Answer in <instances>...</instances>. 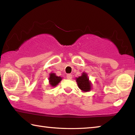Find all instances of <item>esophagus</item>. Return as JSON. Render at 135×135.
<instances>
[{"label":"esophagus","instance_id":"1","mask_svg":"<svg viewBox=\"0 0 135 135\" xmlns=\"http://www.w3.org/2000/svg\"><path fill=\"white\" fill-rule=\"evenodd\" d=\"M67 78L68 79H72V75L71 74H68L67 75Z\"/></svg>","mask_w":135,"mask_h":135}]
</instances>
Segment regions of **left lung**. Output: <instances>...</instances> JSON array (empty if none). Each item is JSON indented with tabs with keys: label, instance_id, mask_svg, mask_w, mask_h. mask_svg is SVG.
<instances>
[{
	"label": "left lung",
	"instance_id": "obj_1",
	"mask_svg": "<svg viewBox=\"0 0 135 135\" xmlns=\"http://www.w3.org/2000/svg\"><path fill=\"white\" fill-rule=\"evenodd\" d=\"M76 82L80 89L83 92H86L91 89V82L89 80L88 74L85 73H82L81 76L76 78Z\"/></svg>",
	"mask_w": 135,
	"mask_h": 135
}]
</instances>
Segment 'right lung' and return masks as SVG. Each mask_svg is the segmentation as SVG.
<instances>
[{"label": "right lung", "instance_id": "1", "mask_svg": "<svg viewBox=\"0 0 135 135\" xmlns=\"http://www.w3.org/2000/svg\"><path fill=\"white\" fill-rule=\"evenodd\" d=\"M62 77L56 76L55 73H51L49 78V84L52 87H55L61 81Z\"/></svg>", "mask_w": 135, "mask_h": 135}]
</instances>
